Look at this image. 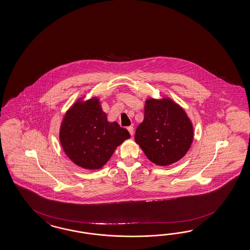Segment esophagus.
I'll return each mask as SVG.
<instances>
[{"mask_svg":"<svg viewBox=\"0 0 250 250\" xmlns=\"http://www.w3.org/2000/svg\"><path fill=\"white\" fill-rule=\"evenodd\" d=\"M127 130L128 131H129V133H130V134H131V135L133 136V135H134V126H132V125H131V126H128Z\"/></svg>","mask_w":250,"mask_h":250,"instance_id":"1","label":"esophagus"}]
</instances>
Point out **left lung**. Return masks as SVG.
<instances>
[{
  "label": "left lung",
  "mask_w": 250,
  "mask_h": 250,
  "mask_svg": "<svg viewBox=\"0 0 250 250\" xmlns=\"http://www.w3.org/2000/svg\"><path fill=\"white\" fill-rule=\"evenodd\" d=\"M193 125L183 107L171 98H147L145 117L134 140L147 158L158 166L180 161L193 141Z\"/></svg>",
  "instance_id": "left-lung-1"
}]
</instances>
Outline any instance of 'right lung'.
<instances>
[{"label": "right lung", "instance_id": "add662e5", "mask_svg": "<svg viewBox=\"0 0 250 250\" xmlns=\"http://www.w3.org/2000/svg\"><path fill=\"white\" fill-rule=\"evenodd\" d=\"M84 99L79 98L64 115L60 142L75 165L85 170H99L131 135L118 123L107 121L98 97Z\"/></svg>", "mask_w": 250, "mask_h": 250}]
</instances>
